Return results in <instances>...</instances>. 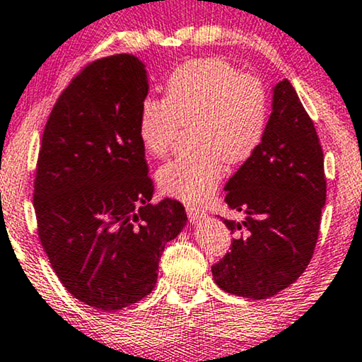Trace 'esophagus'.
I'll use <instances>...</instances> for the list:
<instances>
[{"label": "esophagus", "instance_id": "34e87169", "mask_svg": "<svg viewBox=\"0 0 362 362\" xmlns=\"http://www.w3.org/2000/svg\"><path fill=\"white\" fill-rule=\"evenodd\" d=\"M187 213H188V220H190L192 223H200L206 218V213L200 210V208L187 206Z\"/></svg>", "mask_w": 362, "mask_h": 362}]
</instances>
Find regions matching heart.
Instances as JSON below:
<instances>
[{"label": "heart", "instance_id": "1", "mask_svg": "<svg viewBox=\"0 0 362 362\" xmlns=\"http://www.w3.org/2000/svg\"><path fill=\"white\" fill-rule=\"evenodd\" d=\"M269 100L262 81L243 75L218 59L192 60L177 67L165 83L164 100L141 105V144L164 157L180 126L193 124L197 152L177 156L159 170V185L185 203H200L215 192L223 160L241 164L261 144Z\"/></svg>", "mask_w": 362, "mask_h": 362}]
</instances>
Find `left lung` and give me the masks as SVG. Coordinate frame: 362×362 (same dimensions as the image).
Returning a JSON list of instances; mask_svg holds the SVG:
<instances>
[{
	"label": "left lung",
	"mask_w": 362,
	"mask_h": 362,
	"mask_svg": "<svg viewBox=\"0 0 362 362\" xmlns=\"http://www.w3.org/2000/svg\"><path fill=\"white\" fill-rule=\"evenodd\" d=\"M225 192L228 206L244 220H223L236 238L231 252L211 267L213 279L238 297H272L307 269L327 202L318 134L287 78L272 86L261 144Z\"/></svg>",
	"instance_id": "obj_1"
}]
</instances>
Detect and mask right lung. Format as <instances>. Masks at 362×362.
Returning a JSON list of instances; mask_svg holds the SVG:
<instances>
[{
  "label": "right lung",
  "instance_id": "obj_1",
  "mask_svg": "<svg viewBox=\"0 0 362 362\" xmlns=\"http://www.w3.org/2000/svg\"><path fill=\"white\" fill-rule=\"evenodd\" d=\"M149 91L131 54L96 60L55 103L34 182L39 238L64 287L116 312L152 292L165 244L187 225L180 202L152 205L137 123Z\"/></svg>",
  "mask_w": 362,
  "mask_h": 362
}]
</instances>
